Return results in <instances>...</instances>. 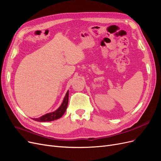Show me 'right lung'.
Wrapping results in <instances>:
<instances>
[{"label":"right lung","mask_w":161,"mask_h":161,"mask_svg":"<svg viewBox=\"0 0 161 161\" xmlns=\"http://www.w3.org/2000/svg\"><path fill=\"white\" fill-rule=\"evenodd\" d=\"M69 91H68L66 96L64 97V99L63 100L62 105L59 107V108L57 110L52 112V113H49L45 114L44 115H42L40 118H33V119L37 121H40V122H45V121H52L60 118L61 117L64 115L66 110L68 103H69Z\"/></svg>","instance_id":"1"}]
</instances>
